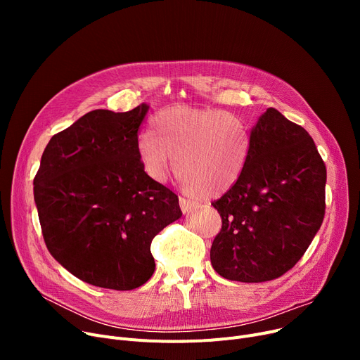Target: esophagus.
Here are the masks:
<instances>
[{
  "label": "esophagus",
  "instance_id": "esophagus-1",
  "mask_svg": "<svg viewBox=\"0 0 360 360\" xmlns=\"http://www.w3.org/2000/svg\"><path fill=\"white\" fill-rule=\"evenodd\" d=\"M179 205H181L182 213L186 214V213H190V212L195 210L197 207H198V202L191 201V200H188V198H179Z\"/></svg>",
  "mask_w": 360,
  "mask_h": 360
}]
</instances>
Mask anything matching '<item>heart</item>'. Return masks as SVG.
<instances>
[{
  "instance_id": "obj_1",
  "label": "heart",
  "mask_w": 360,
  "mask_h": 360,
  "mask_svg": "<svg viewBox=\"0 0 360 360\" xmlns=\"http://www.w3.org/2000/svg\"><path fill=\"white\" fill-rule=\"evenodd\" d=\"M150 134L137 140L146 175L165 182L172 167L188 194L219 197L239 181L251 150V132L231 112L188 105L170 106L150 124Z\"/></svg>"
}]
</instances>
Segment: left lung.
Masks as SVG:
<instances>
[{"label": "left lung", "mask_w": 360, "mask_h": 360, "mask_svg": "<svg viewBox=\"0 0 360 360\" xmlns=\"http://www.w3.org/2000/svg\"><path fill=\"white\" fill-rule=\"evenodd\" d=\"M327 169L300 125L269 108L251 129L239 181L212 202L221 216L210 259L224 278L259 283L289 271L326 213Z\"/></svg>", "instance_id": "left-lung-1"}]
</instances>
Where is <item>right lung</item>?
<instances>
[{
  "label": "right lung",
  "mask_w": 360,
  "mask_h": 360,
  "mask_svg": "<svg viewBox=\"0 0 360 360\" xmlns=\"http://www.w3.org/2000/svg\"><path fill=\"white\" fill-rule=\"evenodd\" d=\"M148 110H91L55 134L33 193L51 255L89 285L131 290L155 273L153 238L181 219L179 200L151 181L137 155Z\"/></svg>",
  "instance_id": "add662e5"
}]
</instances>
